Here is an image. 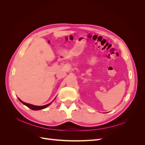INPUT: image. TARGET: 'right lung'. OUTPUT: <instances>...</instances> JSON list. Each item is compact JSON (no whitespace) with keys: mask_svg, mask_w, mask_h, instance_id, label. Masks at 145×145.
<instances>
[{"mask_svg":"<svg viewBox=\"0 0 145 145\" xmlns=\"http://www.w3.org/2000/svg\"><path fill=\"white\" fill-rule=\"evenodd\" d=\"M18 99L19 100V101L20 102L22 103L24 105H26L27 107H28L29 108H30L31 109H32V110H40V109H44L46 107H48L49 105L51 103H49L48 105H44V106H36V105H31V104H28V103H25L23 101H22L20 99L18 98Z\"/></svg>","mask_w":145,"mask_h":145,"instance_id":"obj_1","label":"right lung"}]
</instances>
